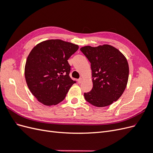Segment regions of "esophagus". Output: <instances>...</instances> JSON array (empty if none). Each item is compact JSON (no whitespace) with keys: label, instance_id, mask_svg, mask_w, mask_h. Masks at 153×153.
<instances>
[{"label":"esophagus","instance_id":"1","mask_svg":"<svg viewBox=\"0 0 153 153\" xmlns=\"http://www.w3.org/2000/svg\"><path fill=\"white\" fill-rule=\"evenodd\" d=\"M82 80H83V79H82V78H80L78 80V84H81L82 83Z\"/></svg>","mask_w":153,"mask_h":153}]
</instances>
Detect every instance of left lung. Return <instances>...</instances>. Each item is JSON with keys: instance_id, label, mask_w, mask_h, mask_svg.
<instances>
[{"instance_id": "8db88e82", "label": "left lung", "mask_w": 153, "mask_h": 153, "mask_svg": "<svg viewBox=\"0 0 153 153\" xmlns=\"http://www.w3.org/2000/svg\"><path fill=\"white\" fill-rule=\"evenodd\" d=\"M91 62L92 90L84 93L85 99L97 107L112 104L126 89L129 76L126 58L120 51L109 45L80 48Z\"/></svg>"}]
</instances>
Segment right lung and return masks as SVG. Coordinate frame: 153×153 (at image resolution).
I'll return each mask as SVG.
<instances>
[{
	"mask_svg": "<svg viewBox=\"0 0 153 153\" xmlns=\"http://www.w3.org/2000/svg\"><path fill=\"white\" fill-rule=\"evenodd\" d=\"M77 45L61 39L42 41L32 49L25 66V78L31 93L39 102L56 105L64 100L75 81L69 76L68 60Z\"/></svg>",
	"mask_w": 153,
	"mask_h": 153,
	"instance_id": "obj_1",
	"label": "right lung"
}]
</instances>
